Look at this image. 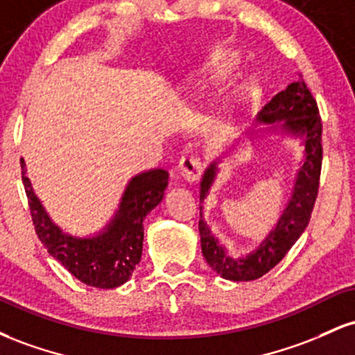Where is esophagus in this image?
<instances>
[{
    "instance_id": "34e87169",
    "label": "esophagus",
    "mask_w": 355,
    "mask_h": 355,
    "mask_svg": "<svg viewBox=\"0 0 355 355\" xmlns=\"http://www.w3.org/2000/svg\"><path fill=\"white\" fill-rule=\"evenodd\" d=\"M178 172H180V175L185 178V180L197 182L198 178L202 177V172H203L200 158L190 157V155L183 157L180 164H178Z\"/></svg>"
}]
</instances>
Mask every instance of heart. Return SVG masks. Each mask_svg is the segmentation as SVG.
<instances>
[{
	"mask_svg": "<svg viewBox=\"0 0 355 355\" xmlns=\"http://www.w3.org/2000/svg\"><path fill=\"white\" fill-rule=\"evenodd\" d=\"M240 64V56L237 51L229 50V48H217L207 56L202 67L197 71V87L198 89H214L222 87L225 81L232 78L235 71H237ZM257 87V80L254 76H248L242 81L237 89V96H243L247 93H252ZM214 128H220L225 125V115H218L211 120Z\"/></svg>",
	"mask_w": 355,
	"mask_h": 355,
	"instance_id": "heart-1",
	"label": "heart"
}]
</instances>
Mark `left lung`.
<instances>
[{"instance_id": "left-lung-1", "label": "left lung", "mask_w": 355, "mask_h": 355, "mask_svg": "<svg viewBox=\"0 0 355 355\" xmlns=\"http://www.w3.org/2000/svg\"><path fill=\"white\" fill-rule=\"evenodd\" d=\"M259 123L273 125L282 132L295 138H302L304 165L297 173L294 189L288 198L275 229L267 235L266 240L245 257L229 255L225 247L218 243L210 232V227L202 217L200 207V232L202 254L207 263L214 268L222 279L234 280V282H248L259 277L266 275L270 268H274L292 245L299 240L304 230L307 229L311 214L313 210L317 193H319V178L322 166V121L317 108V101L313 100L311 89L300 76L294 83L288 85L284 92L277 93L268 103L257 115ZM218 160L211 162L209 168L203 173L200 182V200H205L214 185L218 172Z\"/></svg>"}]
</instances>
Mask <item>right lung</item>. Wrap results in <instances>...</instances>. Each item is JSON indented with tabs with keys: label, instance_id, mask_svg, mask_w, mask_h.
Listing matches in <instances>:
<instances>
[{
	"label": "right lung",
	"instance_id": "add662e5",
	"mask_svg": "<svg viewBox=\"0 0 355 355\" xmlns=\"http://www.w3.org/2000/svg\"><path fill=\"white\" fill-rule=\"evenodd\" d=\"M21 178L36 235L53 259L89 287L115 288L132 277L141 259L144 220L162 202L168 185L166 170L152 168L135 175L113 218L93 237H73L53 222L35 195L23 158Z\"/></svg>",
	"mask_w": 355,
	"mask_h": 355
}]
</instances>
